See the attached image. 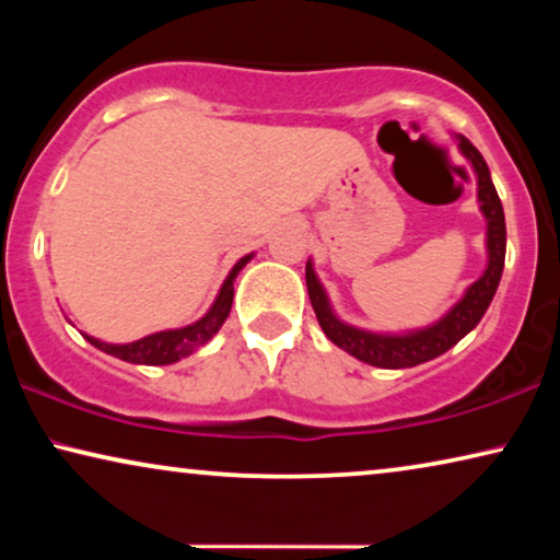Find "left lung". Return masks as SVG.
<instances>
[{
	"label": "left lung",
	"mask_w": 560,
	"mask_h": 560,
	"mask_svg": "<svg viewBox=\"0 0 560 560\" xmlns=\"http://www.w3.org/2000/svg\"><path fill=\"white\" fill-rule=\"evenodd\" d=\"M458 148H462L464 155L469 158L474 173H477L479 203L481 213H485L487 219L489 262L485 275L466 290L462 301H458L441 320H435V324L428 328H420V331L400 336L362 331V328L343 324V320L334 316L331 303H328L326 290L320 288L316 272H313V265H305V285H308V298L313 311H316L320 328H324V334L336 343V347L349 351V354L357 357L359 362L382 366V370H405V366L431 362V359L441 357L443 351L456 347V343L479 324L481 316H485L489 308V303H492L504 270V247H508L504 211L500 196H497L494 190V183L489 178V167L485 163V158H481V152L474 148L466 137H458Z\"/></svg>",
	"instance_id": "8db88e82"
}]
</instances>
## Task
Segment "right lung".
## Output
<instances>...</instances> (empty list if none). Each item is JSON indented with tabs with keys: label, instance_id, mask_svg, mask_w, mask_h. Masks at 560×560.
I'll use <instances>...</instances> for the list:
<instances>
[{
	"label": "right lung",
	"instance_id": "1",
	"mask_svg": "<svg viewBox=\"0 0 560 560\" xmlns=\"http://www.w3.org/2000/svg\"><path fill=\"white\" fill-rule=\"evenodd\" d=\"M252 259V255L242 257L240 262L234 265V270L229 272V278L221 285L217 301H213L211 311L206 313L201 320L190 324L186 328H173V331H160V334H150L140 341L132 343H106L98 341L94 336H86V339L94 343L96 349L106 351V354L125 359V362L132 364H173L178 359L194 354L196 349H201L206 341L213 339V334L219 331L221 324H224L229 311H232V301H234V280L244 265Z\"/></svg>",
	"mask_w": 560,
	"mask_h": 560
}]
</instances>
